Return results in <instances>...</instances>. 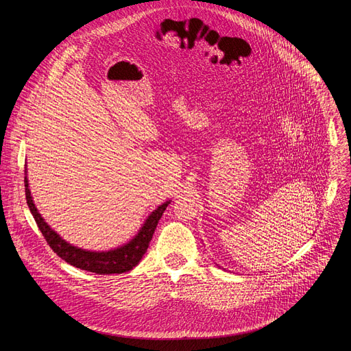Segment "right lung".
Masks as SVG:
<instances>
[{
  "mask_svg": "<svg viewBox=\"0 0 351 351\" xmlns=\"http://www.w3.org/2000/svg\"><path fill=\"white\" fill-rule=\"evenodd\" d=\"M25 187H26V199L29 210L41 230L44 239L53 248V252L57 253L64 261L68 264L83 269L88 272H95L99 275H110V274H123L130 269H133L143 256L145 254L149 241L153 239L154 230L158 225V221L161 219L164 211L169 206L171 199L165 202L164 204L158 206L152 214H149L141 228L137 230V233L126 243L114 247L111 250H103V252H95V250H86L77 245L71 244L65 239H62L51 226H49L45 219L38 213L32 191L29 187V179H27V168H25Z\"/></svg>",
  "mask_w": 351,
  "mask_h": 351,
  "instance_id": "1",
  "label": "right lung"
}]
</instances>
